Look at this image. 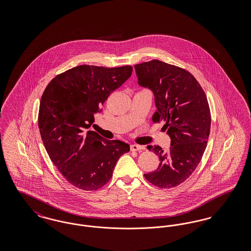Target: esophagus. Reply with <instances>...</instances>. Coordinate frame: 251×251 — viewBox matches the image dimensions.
Masks as SVG:
<instances>
[{"instance_id": "1", "label": "esophagus", "mask_w": 251, "mask_h": 251, "mask_svg": "<svg viewBox=\"0 0 251 251\" xmlns=\"http://www.w3.org/2000/svg\"><path fill=\"white\" fill-rule=\"evenodd\" d=\"M144 149H145L144 147H142V146H139V145H136V144L131 145V151H141V150H144Z\"/></svg>"}]
</instances>
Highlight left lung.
I'll use <instances>...</instances> for the list:
<instances>
[{
    "label": "left lung",
    "mask_w": 251,
    "mask_h": 251,
    "mask_svg": "<svg viewBox=\"0 0 251 251\" xmlns=\"http://www.w3.org/2000/svg\"><path fill=\"white\" fill-rule=\"evenodd\" d=\"M138 84L151 89L157 111L153 122L164 121L171 139L168 151L148 146L160 164L145 178L160 188L176 187L190 177L205 151L211 113L202 87L191 73L159 60L134 66Z\"/></svg>",
    "instance_id": "1"
}]
</instances>
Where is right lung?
I'll return each mask as SVG.
<instances>
[{"label": "right lung", "mask_w": 251, "mask_h": 251, "mask_svg": "<svg viewBox=\"0 0 251 251\" xmlns=\"http://www.w3.org/2000/svg\"><path fill=\"white\" fill-rule=\"evenodd\" d=\"M132 68L82 65L53 78L40 100L38 128L54 166L73 186L94 191L105 185L130 146L88 131L94 116Z\"/></svg>", "instance_id": "right-lung-1"}]
</instances>
